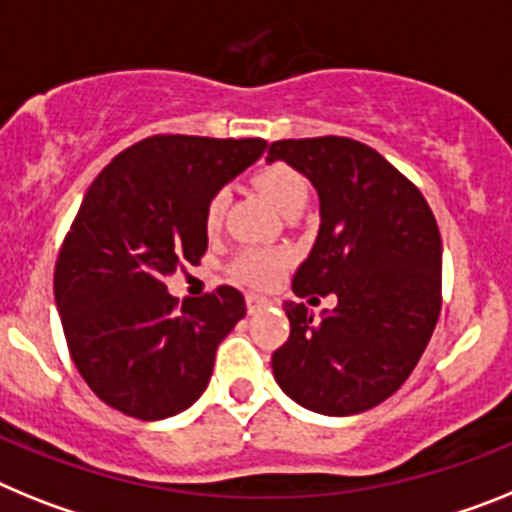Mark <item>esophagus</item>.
<instances>
[{"label":"esophagus","instance_id":"1","mask_svg":"<svg viewBox=\"0 0 512 512\" xmlns=\"http://www.w3.org/2000/svg\"><path fill=\"white\" fill-rule=\"evenodd\" d=\"M247 311H250V314H255V311H260L262 306L268 304V299H262V296H257V293H247Z\"/></svg>","mask_w":512,"mask_h":512}]
</instances>
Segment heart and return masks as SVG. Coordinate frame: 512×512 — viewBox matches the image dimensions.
<instances>
[{
    "instance_id": "b5f03b06",
    "label": "heart",
    "mask_w": 512,
    "mask_h": 512,
    "mask_svg": "<svg viewBox=\"0 0 512 512\" xmlns=\"http://www.w3.org/2000/svg\"><path fill=\"white\" fill-rule=\"evenodd\" d=\"M255 188L260 190L265 198H268L270 206H275L281 213L291 211V208L301 206L304 208L306 198H309V182L301 175L299 170H293L291 164L283 162H268L262 164L260 170L252 175ZM226 213V193L219 190L213 193L206 203V211H203V226L206 231H216L224 221ZM291 257L286 252L275 250H244L239 252L234 265H231V273L234 278H239L247 286L265 288L270 283L278 281V275L288 268Z\"/></svg>"
}]
</instances>
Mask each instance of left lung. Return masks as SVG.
Instances as JSON below:
<instances>
[{
	"label": "left lung",
	"mask_w": 512,
	"mask_h": 512,
	"mask_svg": "<svg viewBox=\"0 0 512 512\" xmlns=\"http://www.w3.org/2000/svg\"><path fill=\"white\" fill-rule=\"evenodd\" d=\"M319 195V234L293 293L337 296L314 317L286 301L291 335L273 353L275 381L319 415H358L389 399L428 348L441 314V231L428 201L379 151L345 136L273 141Z\"/></svg>",
	"instance_id": "1"
}]
</instances>
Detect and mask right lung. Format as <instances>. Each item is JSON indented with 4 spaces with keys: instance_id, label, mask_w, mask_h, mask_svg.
Wrapping results in <instances>:
<instances>
[{
    "instance_id": "add662e5",
    "label": "right lung",
    "mask_w": 512,
    "mask_h": 512,
    "mask_svg": "<svg viewBox=\"0 0 512 512\" xmlns=\"http://www.w3.org/2000/svg\"><path fill=\"white\" fill-rule=\"evenodd\" d=\"M262 139L149 136L95 177L53 270L71 361L92 391L136 420H164L206 391L244 296L219 286L180 301L164 278L198 265L213 193L262 157Z\"/></svg>"
}]
</instances>
